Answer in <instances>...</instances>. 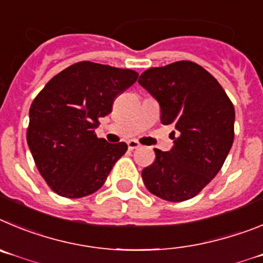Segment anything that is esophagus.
Masks as SVG:
<instances>
[{"instance_id":"1","label":"esophagus","mask_w":263,"mask_h":263,"mask_svg":"<svg viewBox=\"0 0 263 263\" xmlns=\"http://www.w3.org/2000/svg\"><path fill=\"white\" fill-rule=\"evenodd\" d=\"M127 145H128V149H136V148H139V146H140V144L137 143L136 140H128L127 141Z\"/></svg>"}]
</instances>
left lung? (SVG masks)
Wrapping results in <instances>:
<instances>
[{"instance_id":"left-lung-1","label":"left lung","mask_w":263,"mask_h":263,"mask_svg":"<svg viewBox=\"0 0 263 263\" xmlns=\"http://www.w3.org/2000/svg\"><path fill=\"white\" fill-rule=\"evenodd\" d=\"M139 84L156 99L174 145L155 149L141 173L153 195L169 202L194 198L223 166L235 139V107L214 76L193 61L151 68Z\"/></svg>"}]
</instances>
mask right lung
<instances>
[{
    "label": "right lung",
    "mask_w": 263,
    "mask_h": 263,
    "mask_svg": "<svg viewBox=\"0 0 263 263\" xmlns=\"http://www.w3.org/2000/svg\"><path fill=\"white\" fill-rule=\"evenodd\" d=\"M137 77L131 69L81 61L49 80L34 99L27 144L37 170L56 194L73 199L102 187L127 144L107 143L94 129Z\"/></svg>",
    "instance_id": "add662e5"
}]
</instances>
